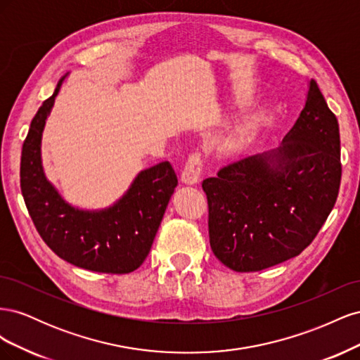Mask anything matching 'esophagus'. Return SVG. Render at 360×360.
I'll return each mask as SVG.
<instances>
[{
    "mask_svg": "<svg viewBox=\"0 0 360 360\" xmlns=\"http://www.w3.org/2000/svg\"><path fill=\"white\" fill-rule=\"evenodd\" d=\"M202 171V158L201 153H192L186 163H184V168L181 171V181L188 184H195L200 180Z\"/></svg>",
    "mask_w": 360,
    "mask_h": 360,
    "instance_id": "esophagus-1",
    "label": "esophagus"
}]
</instances>
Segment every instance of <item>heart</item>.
I'll list each match as a JSON object with an SVG mask.
<instances>
[{
  "mask_svg": "<svg viewBox=\"0 0 360 360\" xmlns=\"http://www.w3.org/2000/svg\"><path fill=\"white\" fill-rule=\"evenodd\" d=\"M249 129H250L249 126L242 127L240 130H238L236 136L228 138V139L222 141L221 144H217V150H219L221 153H224V155L234 153V151L240 148V147H242V144L245 143V139H246V138H248V135H249Z\"/></svg>",
  "mask_w": 360,
  "mask_h": 360,
  "instance_id": "b5f03b06",
  "label": "heart"
}]
</instances>
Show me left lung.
<instances>
[{"label": "left lung", "mask_w": 360, "mask_h": 360, "mask_svg": "<svg viewBox=\"0 0 360 360\" xmlns=\"http://www.w3.org/2000/svg\"><path fill=\"white\" fill-rule=\"evenodd\" d=\"M340 155V124L311 79L307 103L284 144L228 163L202 180L216 258L234 271H258L297 257L336 202Z\"/></svg>", "instance_id": "obj_1"}]
</instances>
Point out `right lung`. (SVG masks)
<instances>
[{
    "mask_svg": "<svg viewBox=\"0 0 360 360\" xmlns=\"http://www.w3.org/2000/svg\"><path fill=\"white\" fill-rule=\"evenodd\" d=\"M64 78L34 115L20 156V191L37 233L68 263L101 274L123 275L147 258L163 213L177 186L169 162L141 171L124 197L102 212L73 209L46 180L40 141Z\"/></svg>",
    "mask_w": 360,
    "mask_h": 360,
    "instance_id": "1",
    "label": "right lung"
}]
</instances>
